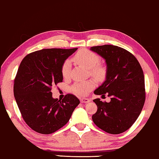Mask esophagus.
Here are the masks:
<instances>
[{
	"label": "esophagus",
	"instance_id": "34e87169",
	"mask_svg": "<svg viewBox=\"0 0 159 159\" xmlns=\"http://www.w3.org/2000/svg\"><path fill=\"white\" fill-rule=\"evenodd\" d=\"M90 102V99H87V98H82V99H80V102L81 103H89Z\"/></svg>",
	"mask_w": 159,
	"mask_h": 159
}]
</instances>
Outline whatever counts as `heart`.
Returning a JSON list of instances; mask_svg holds the SVG:
<instances>
[{
    "label": "heart",
    "mask_w": 159,
    "mask_h": 159,
    "mask_svg": "<svg viewBox=\"0 0 159 159\" xmlns=\"http://www.w3.org/2000/svg\"><path fill=\"white\" fill-rule=\"evenodd\" d=\"M73 60L80 66L85 67L87 69H90V73L91 75L96 79L102 80L106 75V69L101 65H98L99 58L91 51L83 49L79 50L74 55ZM70 62L67 60L64 62L62 66V75L64 78H67L70 73ZM94 82L92 80H88L86 82L77 83L72 87V91L75 93L80 96H85L88 94L91 90L94 88Z\"/></svg>",
    "instance_id": "1"
}]
</instances>
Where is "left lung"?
Instances as JSON below:
<instances>
[{"label":"left lung","instance_id":"1","mask_svg":"<svg viewBox=\"0 0 159 159\" xmlns=\"http://www.w3.org/2000/svg\"><path fill=\"white\" fill-rule=\"evenodd\" d=\"M90 50L104 58L107 65L106 79L93 93L111 97L109 102L93 100L97 111L92 120L107 133H122L133 125L143 107L146 92L142 68L133 54L118 46L105 44Z\"/></svg>","mask_w":159,"mask_h":159}]
</instances>
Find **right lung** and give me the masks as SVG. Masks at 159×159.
<instances>
[{
    "label": "right lung",
    "instance_id": "1",
    "mask_svg": "<svg viewBox=\"0 0 159 159\" xmlns=\"http://www.w3.org/2000/svg\"><path fill=\"white\" fill-rule=\"evenodd\" d=\"M78 48L43 49L22 60L13 84V93L24 121L33 130L51 134L69 121L80 101L73 94L58 100L51 87L62 82V66Z\"/></svg>",
    "mask_w": 159,
    "mask_h": 159
}]
</instances>
